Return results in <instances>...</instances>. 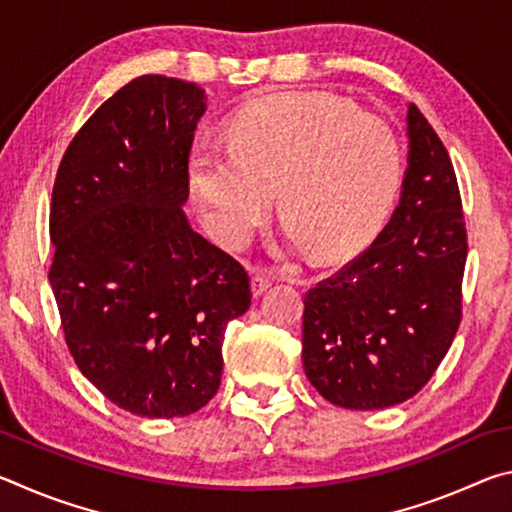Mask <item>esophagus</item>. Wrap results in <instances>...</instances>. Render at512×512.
Wrapping results in <instances>:
<instances>
[{"instance_id":"1","label":"esophagus","mask_w":512,"mask_h":512,"mask_svg":"<svg viewBox=\"0 0 512 512\" xmlns=\"http://www.w3.org/2000/svg\"><path fill=\"white\" fill-rule=\"evenodd\" d=\"M273 284V275L262 271V268H257L253 271V280H250V287H253V296H262V293L271 287Z\"/></svg>"}]
</instances>
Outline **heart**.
Listing matches in <instances>:
<instances>
[{
	"mask_svg": "<svg viewBox=\"0 0 512 512\" xmlns=\"http://www.w3.org/2000/svg\"><path fill=\"white\" fill-rule=\"evenodd\" d=\"M189 194L212 235L244 248L273 207L287 235L320 257H343L391 207L402 149L379 117L323 92L250 103L230 124L228 146L196 144Z\"/></svg>",
	"mask_w": 512,
	"mask_h": 512,
	"instance_id": "heart-1",
	"label": "heart"
}]
</instances>
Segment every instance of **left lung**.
<instances>
[{
    "mask_svg": "<svg viewBox=\"0 0 512 512\" xmlns=\"http://www.w3.org/2000/svg\"><path fill=\"white\" fill-rule=\"evenodd\" d=\"M409 169L377 239L305 296L302 363L343 409L409 400L445 359L463 318L467 232L445 144L409 106Z\"/></svg>",
    "mask_w": 512,
    "mask_h": 512,
    "instance_id": "1",
    "label": "left lung"
}]
</instances>
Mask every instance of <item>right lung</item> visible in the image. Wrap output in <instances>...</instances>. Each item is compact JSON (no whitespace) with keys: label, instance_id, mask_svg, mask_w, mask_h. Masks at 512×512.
<instances>
[{"label":"right lung","instance_id":"1","mask_svg":"<svg viewBox=\"0 0 512 512\" xmlns=\"http://www.w3.org/2000/svg\"><path fill=\"white\" fill-rule=\"evenodd\" d=\"M205 92L137 76L69 142L51 194L49 282L76 366L119 409L183 418L221 386L246 268L192 230L189 151Z\"/></svg>","mask_w":512,"mask_h":512}]
</instances>
